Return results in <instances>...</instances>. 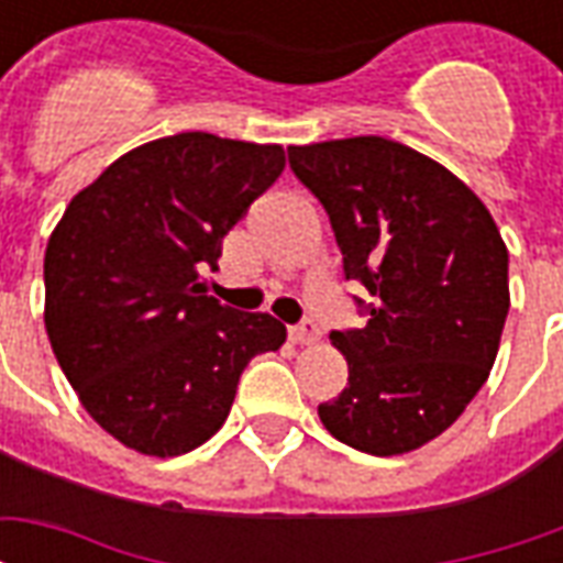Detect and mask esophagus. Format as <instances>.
Returning a JSON list of instances; mask_svg holds the SVG:
<instances>
[{
  "label": "esophagus",
  "mask_w": 563,
  "mask_h": 563,
  "mask_svg": "<svg viewBox=\"0 0 563 563\" xmlns=\"http://www.w3.org/2000/svg\"><path fill=\"white\" fill-rule=\"evenodd\" d=\"M289 334H292L295 343H317L319 341V325L313 322V319L307 317V319H301V322H298V325H295Z\"/></svg>",
  "instance_id": "esophagus-1"
}]
</instances>
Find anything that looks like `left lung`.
I'll use <instances>...</instances> for the list:
<instances>
[{
	"instance_id": "1",
	"label": "left lung",
	"mask_w": 563,
	"mask_h": 563,
	"mask_svg": "<svg viewBox=\"0 0 563 563\" xmlns=\"http://www.w3.org/2000/svg\"><path fill=\"white\" fill-rule=\"evenodd\" d=\"M322 201L346 280L371 292L365 329L331 331L350 383L319 419L346 446L404 455L455 422L495 365L509 256L471 186L419 150L379 139L289 147Z\"/></svg>"
}]
</instances>
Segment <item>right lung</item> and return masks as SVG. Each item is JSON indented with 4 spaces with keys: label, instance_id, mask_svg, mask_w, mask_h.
<instances>
[{
    "label": "right lung",
    "instance_id": "add662e5",
    "mask_svg": "<svg viewBox=\"0 0 563 563\" xmlns=\"http://www.w3.org/2000/svg\"><path fill=\"white\" fill-rule=\"evenodd\" d=\"M280 144L180 132L129 150L68 201L44 253V329L84 410L141 455L217 434L238 379L286 341L205 295L222 238L280 177Z\"/></svg>",
    "mask_w": 563,
    "mask_h": 563
}]
</instances>
